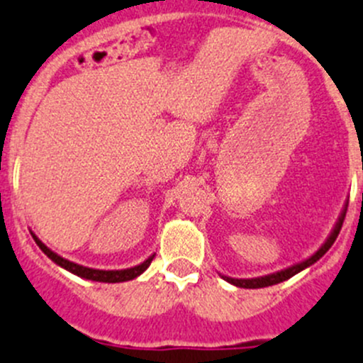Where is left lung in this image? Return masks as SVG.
<instances>
[{"mask_svg":"<svg viewBox=\"0 0 363 363\" xmlns=\"http://www.w3.org/2000/svg\"><path fill=\"white\" fill-rule=\"evenodd\" d=\"M346 209H347V203L344 206L342 213H340L339 220H337L335 227L332 228V232H330V235L326 238V241L323 242L321 246H319L318 252H314L311 257H307L305 260H301V262L293 264V266L286 267V269H280V271H275V273H269V275L255 277V279H232V277H227V275H221V279L227 280V282L232 284V286L242 287V289H260V287H269V286H275V284L284 282V280H289L291 277L298 275V273H300V271H303L305 267H308V266H312L314 262H318V260L321 259V257L325 255V253L328 252L330 248H332V245L335 242L337 235H339L340 227H342L344 216H346Z\"/></svg>","mask_w":363,"mask_h":363,"instance_id":"1","label":"left lung"}]
</instances>
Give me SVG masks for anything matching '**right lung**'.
Returning <instances> with one entry per match:
<instances>
[{
	"mask_svg": "<svg viewBox=\"0 0 363 363\" xmlns=\"http://www.w3.org/2000/svg\"><path fill=\"white\" fill-rule=\"evenodd\" d=\"M31 235H33V239H35V242H37V245H38V248H40L42 252H44L45 255H48L49 259L52 260V262L58 264V266L63 267V269L70 271L72 275L81 277V279H86V280H94V282L118 284V282H128V280L136 279V277L142 275L143 271H145L147 267L150 266V262H152L154 255H156V253H152V255H150L149 259H145V260H143V262H140L138 266L128 267V269H96V267L81 266V264L72 262V260L63 259L62 255H58V253L52 252L51 248H48V246H45L44 242H42L40 239H38L37 235L33 234V232H31Z\"/></svg>",
	"mask_w": 363,
	"mask_h": 363,
	"instance_id": "right-lung-1",
	"label": "right lung"
}]
</instances>
